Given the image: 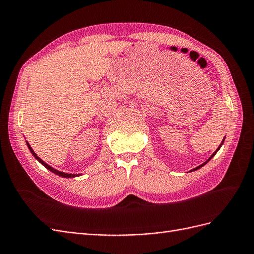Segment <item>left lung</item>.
Here are the masks:
<instances>
[{"label": "left lung", "mask_w": 254, "mask_h": 254, "mask_svg": "<svg viewBox=\"0 0 254 254\" xmlns=\"http://www.w3.org/2000/svg\"><path fill=\"white\" fill-rule=\"evenodd\" d=\"M222 144H223V141H222ZM222 144H221V145H220V147H221V146H222ZM220 147H219V148H218V149H217V151H216V152H214V153H213V154H212V155H211V157H210V158H209V159H208V160H207V161H206V162H205V163H203V164H201V165H199V166H197V167H196V168H194V170H193V171H195V170H198V168H200V167H201V166H204V165H205V164H206V163H207V162H208V161H209V160H210V159H211V158H212V157H213V155H214V154H216V153H217V152H218V150H219V149H220Z\"/></svg>", "instance_id": "1"}]
</instances>
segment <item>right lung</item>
<instances>
[{
	"instance_id": "add662e5",
	"label": "right lung",
	"mask_w": 254,
	"mask_h": 254,
	"mask_svg": "<svg viewBox=\"0 0 254 254\" xmlns=\"http://www.w3.org/2000/svg\"><path fill=\"white\" fill-rule=\"evenodd\" d=\"M28 147H29V149H30V150H31V152L33 153V155H34V157H35V159H37L38 161H40L41 163H42V164H43L45 167H46L47 170H49L50 172H53V173H55V174H57V175H59V176H62V177H75V176H78V175H76V174H67V173H62V172H59V171L55 170V168H53V167H51V166H49L48 164L45 163L44 161H42L40 158H38L37 155L34 153V151L32 150V148L30 147V145H29V144H28Z\"/></svg>"
}]
</instances>
